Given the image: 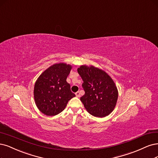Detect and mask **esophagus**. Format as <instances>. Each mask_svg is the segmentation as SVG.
Listing matches in <instances>:
<instances>
[{
    "label": "esophagus",
    "mask_w": 158,
    "mask_h": 158,
    "mask_svg": "<svg viewBox=\"0 0 158 158\" xmlns=\"http://www.w3.org/2000/svg\"><path fill=\"white\" fill-rule=\"evenodd\" d=\"M75 94H76V96H77V97H80V92L79 91H77Z\"/></svg>",
    "instance_id": "obj_1"
}]
</instances>
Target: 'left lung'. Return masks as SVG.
<instances>
[{
	"instance_id": "8db88e82",
	"label": "left lung",
	"mask_w": 158,
	"mask_h": 158,
	"mask_svg": "<svg viewBox=\"0 0 158 158\" xmlns=\"http://www.w3.org/2000/svg\"><path fill=\"white\" fill-rule=\"evenodd\" d=\"M77 70L84 81L85 94L80 100L86 110L95 117L109 115L115 108L118 97L113 80L104 70L94 66L81 65Z\"/></svg>"
}]
</instances>
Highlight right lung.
<instances>
[{
  "mask_svg": "<svg viewBox=\"0 0 158 158\" xmlns=\"http://www.w3.org/2000/svg\"><path fill=\"white\" fill-rule=\"evenodd\" d=\"M72 66L60 63L52 65L38 78L34 88V98L39 110L46 116H56L75 97L67 81Z\"/></svg>",
  "mask_w": 158,
  "mask_h": 158,
  "instance_id": "right-lung-1",
  "label": "right lung"
}]
</instances>
